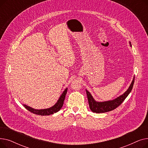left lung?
<instances>
[{
	"label": "left lung",
	"instance_id": "1",
	"mask_svg": "<svg viewBox=\"0 0 148 148\" xmlns=\"http://www.w3.org/2000/svg\"><path fill=\"white\" fill-rule=\"evenodd\" d=\"M131 44V43H130ZM134 83V77L133 80L132 81L130 86L128 90L124 93L123 94L119 96L117 98H116L112 101H108L104 102H97L92 97L90 93L86 90L87 97L88 99V103L89 105L90 109L94 113H105L107 112L112 111L116 108H117L119 106H120L125 98L128 97L130 93L131 92L132 89L133 87V84Z\"/></svg>",
	"mask_w": 148,
	"mask_h": 148
}]
</instances>
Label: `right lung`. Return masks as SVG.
I'll use <instances>...</instances> for the list:
<instances>
[{"label":"right lung","instance_id":"obj_1","mask_svg":"<svg viewBox=\"0 0 148 148\" xmlns=\"http://www.w3.org/2000/svg\"><path fill=\"white\" fill-rule=\"evenodd\" d=\"M67 88L65 89V90L64 91V92L62 93V94L60 97L59 99H58V102L55 104V105H54L53 107L49 108H46V109H41V110H36L34 109L33 108H31L30 107H29L25 104H23L24 107L26 108L27 110L29 112H32L34 114H38V115H41V116H47V115H50L52 114L58 112H59L62 107L63 106L64 100L65 98V96L67 92Z\"/></svg>","mask_w":148,"mask_h":148}]
</instances>
